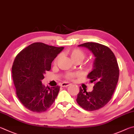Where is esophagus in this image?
<instances>
[{"label":"esophagus","instance_id":"34e87169","mask_svg":"<svg viewBox=\"0 0 134 134\" xmlns=\"http://www.w3.org/2000/svg\"><path fill=\"white\" fill-rule=\"evenodd\" d=\"M71 85V83L69 82H63L61 83V86L62 87H66V86H68Z\"/></svg>","mask_w":134,"mask_h":134}]
</instances>
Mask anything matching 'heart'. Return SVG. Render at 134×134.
<instances>
[{"label":"heart","mask_w":134,"mask_h":134,"mask_svg":"<svg viewBox=\"0 0 134 134\" xmlns=\"http://www.w3.org/2000/svg\"><path fill=\"white\" fill-rule=\"evenodd\" d=\"M69 55H70V56H71V59L74 61L78 60H80L81 61H82L83 60V59L85 57V53H84L81 50V49H72V51H70ZM57 59L58 58H56L55 61V63L56 62ZM88 66L91 67L92 66V64H91V63H89L88 65ZM76 76H78V74L69 73L66 75V78L68 79H71Z\"/></svg>","instance_id":"obj_1"}]
</instances>
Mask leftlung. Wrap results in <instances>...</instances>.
Listing matches in <instances>:
<instances>
[{
    "label": "left lung",
    "instance_id": "1",
    "mask_svg": "<svg viewBox=\"0 0 134 134\" xmlns=\"http://www.w3.org/2000/svg\"><path fill=\"white\" fill-rule=\"evenodd\" d=\"M78 46L85 47L95 56L93 68L88 75L94 83L92 92L80 87L76 101L86 111H95L104 107L112 98L119 78V70L114 53L108 47L95 42H86Z\"/></svg>",
    "mask_w": 134,
    "mask_h": 134
}]
</instances>
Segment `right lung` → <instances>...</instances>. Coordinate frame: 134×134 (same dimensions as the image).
<instances>
[{"label": "right lung", "instance_id": "obj_1", "mask_svg": "<svg viewBox=\"0 0 134 134\" xmlns=\"http://www.w3.org/2000/svg\"><path fill=\"white\" fill-rule=\"evenodd\" d=\"M63 47L34 43L23 49L14 60L12 74L18 99L30 111H46L58 95L59 86L47 88L42 83L44 74Z\"/></svg>", "mask_w": 134, "mask_h": 134}]
</instances>
